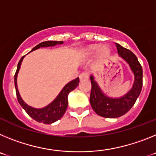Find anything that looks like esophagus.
Returning a JSON list of instances; mask_svg holds the SVG:
<instances>
[{"label": "esophagus", "mask_w": 156, "mask_h": 156, "mask_svg": "<svg viewBox=\"0 0 156 156\" xmlns=\"http://www.w3.org/2000/svg\"><path fill=\"white\" fill-rule=\"evenodd\" d=\"M79 77L80 80L81 81L87 80H88V78H89V75H88L87 72H83L82 73H80Z\"/></svg>", "instance_id": "esophagus-1"}]
</instances>
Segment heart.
<instances>
[{
    "instance_id": "b5f03b06",
    "label": "heart",
    "mask_w": 156,
    "mask_h": 156,
    "mask_svg": "<svg viewBox=\"0 0 156 156\" xmlns=\"http://www.w3.org/2000/svg\"><path fill=\"white\" fill-rule=\"evenodd\" d=\"M98 49V46L89 47V48L87 49V53L89 54V55H92V54L94 53ZM107 52H108V48H106V47H102V48H101L100 51H99V53H100L101 55H105Z\"/></svg>"
}]
</instances>
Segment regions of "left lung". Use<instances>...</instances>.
I'll return each mask as SVG.
<instances>
[{
  "instance_id": "left-lung-1",
  "label": "left lung",
  "mask_w": 156,
  "mask_h": 156,
  "mask_svg": "<svg viewBox=\"0 0 156 156\" xmlns=\"http://www.w3.org/2000/svg\"><path fill=\"white\" fill-rule=\"evenodd\" d=\"M115 46L119 57L129 64L134 75V82L131 89L125 95L120 98H110L103 93L98 83L94 80V77L90 76V105L98 115L105 118H117L126 114L136 102L142 88V67L137 58L133 52L119 44L115 43Z\"/></svg>"
}]
</instances>
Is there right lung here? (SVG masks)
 I'll return each mask as SVG.
<instances>
[{"label":"right lung","instance_id":"right-lung-1","mask_svg":"<svg viewBox=\"0 0 156 156\" xmlns=\"http://www.w3.org/2000/svg\"><path fill=\"white\" fill-rule=\"evenodd\" d=\"M63 41H44L36 47H34L32 49L31 51H35L40 48H46V47H53L57 44H62ZM25 55L21 58L19 60V63L17 66V70L15 74V87H16V95H17L18 101L22 106V108L27 112V114L30 115L31 118L35 119L36 121L39 122H43L44 124H51L53 122H56L59 119H61L63 115L66 112L67 107H68V95L72 90H73L78 85H79L80 79L79 77H77L76 79L70 81L64 87L61 92L58 94L56 98L52 101L51 103L45 106L44 108H36L34 107L28 105L27 103L24 102V101L22 99L21 96L19 94V90H18L17 86V76L19 73V71L20 69L22 62L24 58Z\"/></svg>","mask_w":156,"mask_h":156}]
</instances>
